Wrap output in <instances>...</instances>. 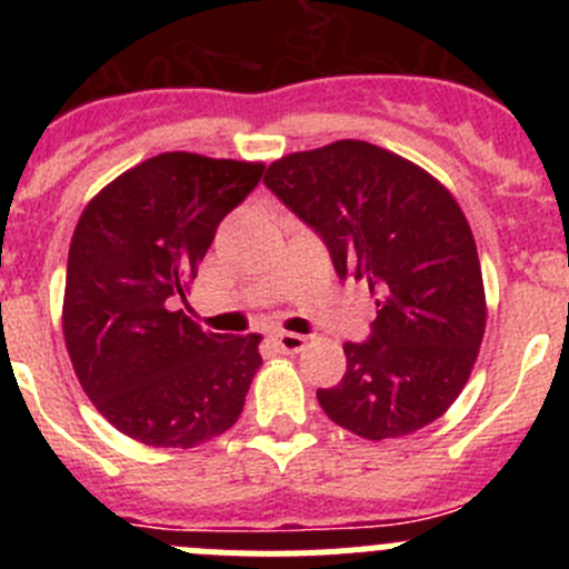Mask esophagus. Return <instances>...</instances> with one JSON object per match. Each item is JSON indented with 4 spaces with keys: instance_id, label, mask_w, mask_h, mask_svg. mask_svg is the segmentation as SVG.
Segmentation results:
<instances>
[{
    "instance_id": "1",
    "label": "esophagus",
    "mask_w": 569,
    "mask_h": 569,
    "mask_svg": "<svg viewBox=\"0 0 569 569\" xmlns=\"http://www.w3.org/2000/svg\"><path fill=\"white\" fill-rule=\"evenodd\" d=\"M272 341L278 343L280 349H283V352H300V349H306V343H308V338L306 336H300V332H286V330H278L272 336Z\"/></svg>"
}]
</instances>
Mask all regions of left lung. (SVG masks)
<instances>
[{
    "label": "left lung",
    "instance_id": "1",
    "mask_svg": "<svg viewBox=\"0 0 569 569\" xmlns=\"http://www.w3.org/2000/svg\"><path fill=\"white\" fill-rule=\"evenodd\" d=\"M263 183L319 233L338 278L366 280L377 319L343 343L347 375L319 388L321 410L366 440L401 438L460 396L485 336L473 233L449 189L363 140L289 153Z\"/></svg>",
    "mask_w": 569,
    "mask_h": 569
}]
</instances>
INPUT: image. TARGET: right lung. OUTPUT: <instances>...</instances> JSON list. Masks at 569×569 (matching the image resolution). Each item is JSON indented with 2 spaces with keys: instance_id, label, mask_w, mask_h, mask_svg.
I'll use <instances>...</instances> for the list:
<instances>
[{
  "instance_id": "add662e5",
  "label": "right lung",
  "mask_w": 569,
  "mask_h": 569,
  "mask_svg": "<svg viewBox=\"0 0 569 569\" xmlns=\"http://www.w3.org/2000/svg\"><path fill=\"white\" fill-rule=\"evenodd\" d=\"M261 162L170 151L107 183L68 250L62 332L79 386L118 432L192 449L237 423L261 336L206 332L173 302Z\"/></svg>"
}]
</instances>
